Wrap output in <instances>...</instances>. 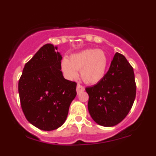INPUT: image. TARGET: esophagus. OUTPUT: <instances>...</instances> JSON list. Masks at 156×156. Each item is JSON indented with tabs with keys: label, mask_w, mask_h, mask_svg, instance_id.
<instances>
[{
	"label": "esophagus",
	"mask_w": 156,
	"mask_h": 156,
	"mask_svg": "<svg viewBox=\"0 0 156 156\" xmlns=\"http://www.w3.org/2000/svg\"><path fill=\"white\" fill-rule=\"evenodd\" d=\"M76 91H77V93H78V94H80V92H83V91H84V87H83V86H81L80 84L78 83V85H77Z\"/></svg>",
	"instance_id": "1"
}]
</instances>
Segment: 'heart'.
Segmentation results:
<instances>
[{"instance_id":"obj_1","label":"heart","mask_w":156,"mask_h":156,"mask_svg":"<svg viewBox=\"0 0 156 156\" xmlns=\"http://www.w3.org/2000/svg\"><path fill=\"white\" fill-rule=\"evenodd\" d=\"M108 59L104 51L98 49H86L63 58L61 63L62 72L69 79H75L80 70V76L85 83L96 84L106 74Z\"/></svg>"}]
</instances>
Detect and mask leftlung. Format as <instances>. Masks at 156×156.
<instances>
[{"label":"left lung","instance_id":"1","mask_svg":"<svg viewBox=\"0 0 156 156\" xmlns=\"http://www.w3.org/2000/svg\"><path fill=\"white\" fill-rule=\"evenodd\" d=\"M86 91L93 120L102 126H114L128 115L135 100L136 87L133 67L124 55L117 53L103 79Z\"/></svg>","mask_w":156,"mask_h":156}]
</instances>
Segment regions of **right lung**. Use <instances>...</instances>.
Segmentation results:
<instances>
[{"label": "right lung", "instance_id": "obj_1", "mask_svg": "<svg viewBox=\"0 0 156 156\" xmlns=\"http://www.w3.org/2000/svg\"><path fill=\"white\" fill-rule=\"evenodd\" d=\"M58 47L46 44L25 64L18 83L21 107L27 120L42 130L62 126L76 98V82L64 78Z\"/></svg>", "mask_w": 156, "mask_h": 156}]
</instances>
